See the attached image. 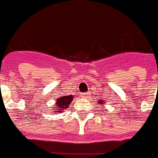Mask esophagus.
I'll list each match as a JSON object with an SVG mask.
<instances>
[{"label": "esophagus", "instance_id": "34e87169", "mask_svg": "<svg viewBox=\"0 0 158 158\" xmlns=\"http://www.w3.org/2000/svg\"><path fill=\"white\" fill-rule=\"evenodd\" d=\"M81 96L82 98H86V97H88V94L87 93H83V94H81Z\"/></svg>", "mask_w": 158, "mask_h": 158}]
</instances>
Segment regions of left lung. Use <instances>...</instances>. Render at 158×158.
I'll list each match as a JSON object with an SVG mask.
<instances>
[{
	"label": "left lung",
	"instance_id": "8db88e82",
	"mask_svg": "<svg viewBox=\"0 0 158 158\" xmlns=\"http://www.w3.org/2000/svg\"><path fill=\"white\" fill-rule=\"evenodd\" d=\"M97 102H98L101 106H102V105H104V104H105V103H104V101H102V100H99Z\"/></svg>",
	"mask_w": 158,
	"mask_h": 158
}]
</instances>
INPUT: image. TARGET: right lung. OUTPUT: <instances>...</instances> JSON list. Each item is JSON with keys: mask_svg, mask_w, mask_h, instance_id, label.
<instances>
[{"mask_svg": "<svg viewBox=\"0 0 158 158\" xmlns=\"http://www.w3.org/2000/svg\"><path fill=\"white\" fill-rule=\"evenodd\" d=\"M73 96H63L58 97L56 102H55V109H53V113H62L63 110H66L69 107V104L73 101Z\"/></svg>", "mask_w": 158, "mask_h": 158, "instance_id": "obj_1", "label": "right lung"}]
</instances>
